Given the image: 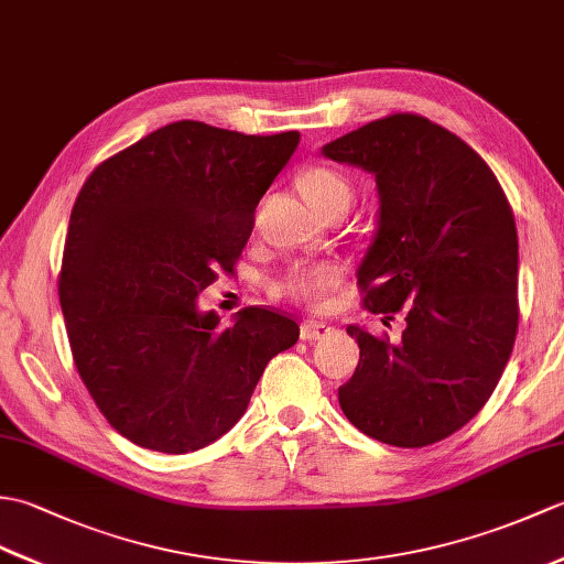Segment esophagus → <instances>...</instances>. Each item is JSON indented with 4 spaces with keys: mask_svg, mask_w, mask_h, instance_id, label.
<instances>
[{
    "mask_svg": "<svg viewBox=\"0 0 564 564\" xmlns=\"http://www.w3.org/2000/svg\"><path fill=\"white\" fill-rule=\"evenodd\" d=\"M334 332V327L325 325V322H317V319H307L301 325V337L305 341H317V339H325Z\"/></svg>",
    "mask_w": 564,
    "mask_h": 564,
    "instance_id": "1",
    "label": "esophagus"
}]
</instances>
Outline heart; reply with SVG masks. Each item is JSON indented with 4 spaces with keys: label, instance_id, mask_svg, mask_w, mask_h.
Masks as SVG:
<instances>
[{
    "label": "heart",
    "instance_id": "heart-1",
    "mask_svg": "<svg viewBox=\"0 0 564 564\" xmlns=\"http://www.w3.org/2000/svg\"><path fill=\"white\" fill-rule=\"evenodd\" d=\"M297 188L305 196V200L313 206L319 215H325L334 208L349 210L354 200V184L349 176L332 170L325 164L307 166L297 174ZM344 281V269L334 261H301L285 271L279 281H275V291L283 297L305 305H319L325 301L327 293L339 289Z\"/></svg>",
    "mask_w": 564,
    "mask_h": 564
}]
</instances>
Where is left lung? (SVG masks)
Returning a JSON list of instances; mask_svg holds the SVG:
<instances>
[{
	"instance_id": "obj_1",
	"label": "left lung",
	"mask_w": 564,
	"mask_h": 564,
	"mask_svg": "<svg viewBox=\"0 0 564 564\" xmlns=\"http://www.w3.org/2000/svg\"><path fill=\"white\" fill-rule=\"evenodd\" d=\"M322 154L376 174L378 235L358 269L364 307L400 341L346 327L361 358L339 388L346 419L400 448L448 438L482 410L519 329V239L489 164L416 113L351 130Z\"/></svg>"
}]
</instances>
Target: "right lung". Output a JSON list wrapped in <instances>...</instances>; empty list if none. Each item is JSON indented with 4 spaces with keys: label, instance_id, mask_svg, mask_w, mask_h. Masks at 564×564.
I'll return each mask as SVG.
<instances>
[{
    "label": "right lung",
    "instance_id": "obj_1",
    "mask_svg": "<svg viewBox=\"0 0 564 564\" xmlns=\"http://www.w3.org/2000/svg\"><path fill=\"white\" fill-rule=\"evenodd\" d=\"M301 133L176 121L104 160L69 215L57 293L77 373L118 434L160 453L208 446L245 414L263 368L297 341L281 310L235 325L198 313L232 273L261 196Z\"/></svg>",
    "mask_w": 564,
    "mask_h": 564
}]
</instances>
